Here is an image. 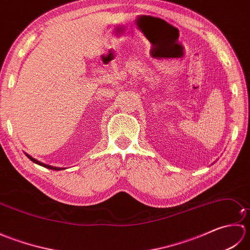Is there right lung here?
<instances>
[{
    "label": "right lung",
    "instance_id": "1",
    "mask_svg": "<svg viewBox=\"0 0 250 250\" xmlns=\"http://www.w3.org/2000/svg\"><path fill=\"white\" fill-rule=\"evenodd\" d=\"M25 156L28 157L31 161H33L34 163H36V164H39V166H41V167H46V168H49V169H54V171H61V169H65V167H52V166H48V164H45V163H43V162H40V161H37L36 159H34V158H32L30 155H28V153H25Z\"/></svg>",
    "mask_w": 250,
    "mask_h": 250
}]
</instances>
